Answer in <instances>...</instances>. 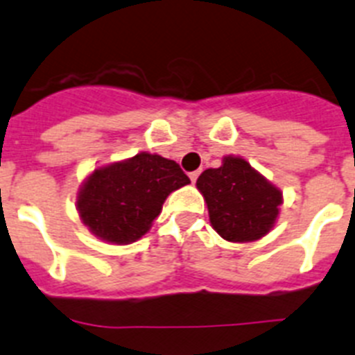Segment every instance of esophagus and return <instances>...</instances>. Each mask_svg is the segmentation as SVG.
Returning <instances> with one entry per match:
<instances>
[{
  "instance_id": "esophagus-1",
  "label": "esophagus",
  "mask_w": 355,
  "mask_h": 355,
  "mask_svg": "<svg viewBox=\"0 0 355 355\" xmlns=\"http://www.w3.org/2000/svg\"><path fill=\"white\" fill-rule=\"evenodd\" d=\"M188 175H190V181H192V183H196V181H197V178H199V172H190V174H188Z\"/></svg>"
}]
</instances>
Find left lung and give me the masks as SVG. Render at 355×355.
Segmentation results:
<instances>
[{
  "label": "left lung",
  "instance_id": "obj_1",
  "mask_svg": "<svg viewBox=\"0 0 355 355\" xmlns=\"http://www.w3.org/2000/svg\"><path fill=\"white\" fill-rule=\"evenodd\" d=\"M211 227L233 243L256 241L270 233L283 205V192L241 156H224L218 168L199 175Z\"/></svg>",
  "mask_w": 355,
  "mask_h": 355
}]
</instances>
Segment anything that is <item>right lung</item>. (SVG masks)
<instances>
[{
    "instance_id": "1",
    "label": "right lung",
    "mask_w": 355,
    "mask_h": 355,
    "mask_svg": "<svg viewBox=\"0 0 355 355\" xmlns=\"http://www.w3.org/2000/svg\"><path fill=\"white\" fill-rule=\"evenodd\" d=\"M190 183L174 159L150 153L97 167L76 197L80 218L106 243L140 240L174 190Z\"/></svg>"
}]
</instances>
